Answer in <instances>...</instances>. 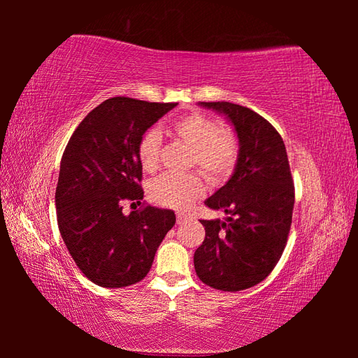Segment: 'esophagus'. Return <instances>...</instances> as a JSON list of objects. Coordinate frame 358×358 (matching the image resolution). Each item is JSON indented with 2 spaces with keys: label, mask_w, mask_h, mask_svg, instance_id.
<instances>
[{
  "label": "esophagus",
  "mask_w": 358,
  "mask_h": 358,
  "mask_svg": "<svg viewBox=\"0 0 358 358\" xmlns=\"http://www.w3.org/2000/svg\"><path fill=\"white\" fill-rule=\"evenodd\" d=\"M186 220H187V215L183 214V212H178V214H177V223L178 224H183Z\"/></svg>",
  "instance_id": "34e87169"
}]
</instances>
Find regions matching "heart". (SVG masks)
<instances>
[{
    "instance_id": "obj_1",
    "label": "heart",
    "mask_w": 358,
    "mask_h": 358,
    "mask_svg": "<svg viewBox=\"0 0 358 358\" xmlns=\"http://www.w3.org/2000/svg\"><path fill=\"white\" fill-rule=\"evenodd\" d=\"M167 132L192 148L191 164L196 166L212 183L229 178L240 158V140L229 127H220L217 120L201 112H191L173 120ZM162 138L155 131L143 134L136 155L146 172H154L159 162ZM206 186L199 173H164L150 186L152 200L159 206L186 210L204 195Z\"/></svg>"
}]
</instances>
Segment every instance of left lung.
I'll use <instances>...</instances> for the list:
<instances>
[{
	"instance_id": "left-lung-1",
	"label": "left lung",
	"mask_w": 358,
	"mask_h": 358,
	"mask_svg": "<svg viewBox=\"0 0 358 358\" xmlns=\"http://www.w3.org/2000/svg\"><path fill=\"white\" fill-rule=\"evenodd\" d=\"M229 118L240 158L227 183L204 201L222 220H200L206 231L195 250V272L218 291H243L275 268L286 248L294 210V181L283 138L268 120L240 104L200 103Z\"/></svg>"
}]
</instances>
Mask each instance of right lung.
<instances>
[{"label": "right lung", "instance_id": "obj_1", "mask_svg": "<svg viewBox=\"0 0 358 358\" xmlns=\"http://www.w3.org/2000/svg\"><path fill=\"white\" fill-rule=\"evenodd\" d=\"M177 103L113 96L89 112L64 149L55 192L59 234L75 264L101 287H124L148 275L175 214L143 204L136 148L143 134Z\"/></svg>", "mask_w": 358, "mask_h": 358}]
</instances>
